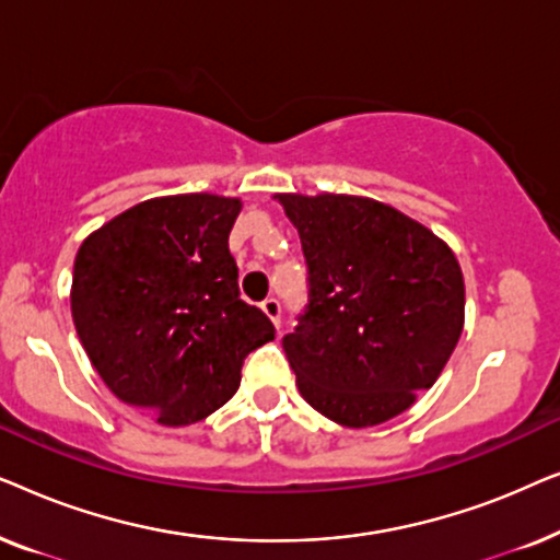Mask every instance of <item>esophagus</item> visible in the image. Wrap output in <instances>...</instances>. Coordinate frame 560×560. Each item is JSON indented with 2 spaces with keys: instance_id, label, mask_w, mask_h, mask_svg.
<instances>
[{
  "instance_id": "esophagus-1",
  "label": "esophagus",
  "mask_w": 560,
  "mask_h": 560,
  "mask_svg": "<svg viewBox=\"0 0 560 560\" xmlns=\"http://www.w3.org/2000/svg\"><path fill=\"white\" fill-rule=\"evenodd\" d=\"M262 311L267 313V318H270L272 324L280 328V313H282V308H280L278 298H265V301H262Z\"/></svg>"
}]
</instances>
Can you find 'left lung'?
<instances>
[{"label": "left lung", "mask_w": 560, "mask_h": 560, "mask_svg": "<svg viewBox=\"0 0 560 560\" xmlns=\"http://www.w3.org/2000/svg\"><path fill=\"white\" fill-rule=\"evenodd\" d=\"M301 234L308 305L282 339L305 402L347 428L400 416L464 328V275L431 229L343 194H278Z\"/></svg>", "instance_id": "1"}]
</instances>
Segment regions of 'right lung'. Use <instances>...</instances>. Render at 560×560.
I'll use <instances>...</instances> for the list:
<instances>
[{
    "label": "right lung",
    "instance_id": "1",
    "mask_svg": "<svg viewBox=\"0 0 560 560\" xmlns=\"http://www.w3.org/2000/svg\"><path fill=\"white\" fill-rule=\"evenodd\" d=\"M240 198H150L83 240L71 313L86 354L121 402L190 425L236 393L244 357L275 339L240 298L229 232Z\"/></svg>",
    "mask_w": 560,
    "mask_h": 560
}]
</instances>
